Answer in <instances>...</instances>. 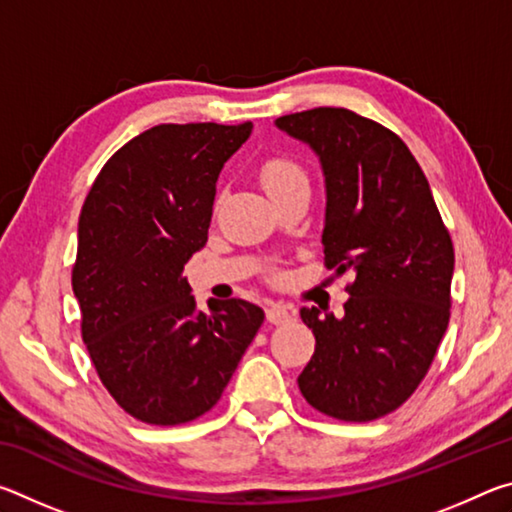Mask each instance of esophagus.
Listing matches in <instances>:
<instances>
[{"label": "esophagus", "mask_w": 512, "mask_h": 512, "mask_svg": "<svg viewBox=\"0 0 512 512\" xmlns=\"http://www.w3.org/2000/svg\"><path fill=\"white\" fill-rule=\"evenodd\" d=\"M266 318H268V323H273V325H284V323H289V320L296 318V309L271 302V305L266 307Z\"/></svg>", "instance_id": "esophagus-1"}]
</instances>
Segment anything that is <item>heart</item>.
<instances>
[{
    "mask_svg": "<svg viewBox=\"0 0 512 512\" xmlns=\"http://www.w3.org/2000/svg\"><path fill=\"white\" fill-rule=\"evenodd\" d=\"M259 178H262V185L271 198L287 194L289 189L307 183L305 169L287 155H275V158L266 160L262 164V171H259Z\"/></svg>",
    "mask_w": 512,
    "mask_h": 512,
    "instance_id": "heart-1",
    "label": "heart"
}]
</instances>
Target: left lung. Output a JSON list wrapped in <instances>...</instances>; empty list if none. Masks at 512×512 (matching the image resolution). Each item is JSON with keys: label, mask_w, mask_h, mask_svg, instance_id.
<instances>
[{"label": "left lung", "mask_w": 512, "mask_h": 512, "mask_svg": "<svg viewBox=\"0 0 512 512\" xmlns=\"http://www.w3.org/2000/svg\"><path fill=\"white\" fill-rule=\"evenodd\" d=\"M275 126L316 153L325 262L354 275L341 318L300 311L316 336L300 393L329 418L377 420L413 395L447 332L452 239L420 164L388 128L345 108L284 115Z\"/></svg>", "instance_id": "left-lung-1"}]
</instances>
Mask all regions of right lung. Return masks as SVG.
<instances>
[{"instance_id": "right-lung-1", "label": "right lung", "mask_w": 512, "mask_h": 512, "mask_svg": "<svg viewBox=\"0 0 512 512\" xmlns=\"http://www.w3.org/2000/svg\"><path fill=\"white\" fill-rule=\"evenodd\" d=\"M253 124H160L121 146L79 216L72 289L99 379L133 418L196 420L219 402L264 323L253 302L196 307L189 257L207 241L216 180Z\"/></svg>"}]
</instances>
